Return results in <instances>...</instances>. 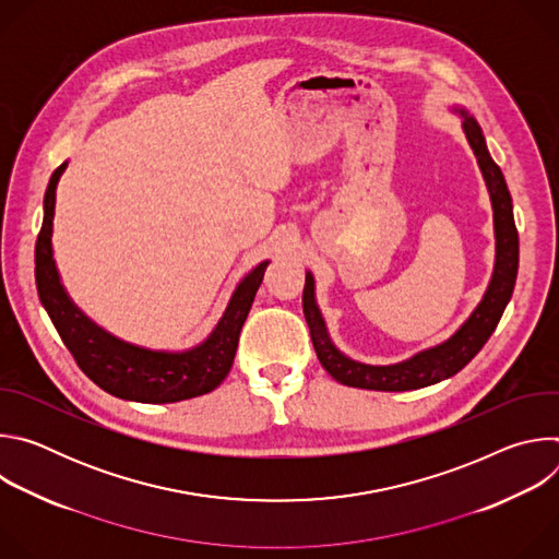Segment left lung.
I'll return each mask as SVG.
<instances>
[{
  "instance_id": "obj_1",
  "label": "left lung",
  "mask_w": 559,
  "mask_h": 559,
  "mask_svg": "<svg viewBox=\"0 0 559 559\" xmlns=\"http://www.w3.org/2000/svg\"><path fill=\"white\" fill-rule=\"evenodd\" d=\"M451 112L460 117L462 132L475 154L477 168L483 173L491 210H493V236H496V261L489 285L466 321L442 343L431 345L427 349L416 352L414 356L397 360L391 365H367L343 354L328 330L321 307L316 300V281L313 274L305 272V289H302V313L309 325L311 343L318 360L328 369V373L358 389L373 391H414L440 380L455 376L477 352L485 347L489 336L496 332L500 318L511 300L515 278H518V261H520V241L513 218V201L504 181L502 170L491 158L487 139L466 108L451 106Z\"/></svg>"
}]
</instances>
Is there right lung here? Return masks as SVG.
<instances>
[{
  "mask_svg": "<svg viewBox=\"0 0 559 559\" xmlns=\"http://www.w3.org/2000/svg\"><path fill=\"white\" fill-rule=\"evenodd\" d=\"M63 162L50 177L44 194V223L35 246L37 294L63 345L82 371L115 397L145 405L181 403L216 389L231 369L238 334L252 309L270 261H261L236 283L218 323L194 347L150 349L128 343L79 307L61 283L52 250V221L57 183L66 173Z\"/></svg>",
  "mask_w": 559,
  "mask_h": 559,
  "instance_id": "right-lung-1",
  "label": "right lung"
}]
</instances>
